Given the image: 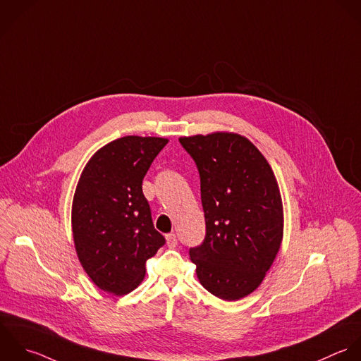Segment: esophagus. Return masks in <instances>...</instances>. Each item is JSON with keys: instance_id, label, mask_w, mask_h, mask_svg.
I'll return each mask as SVG.
<instances>
[{"instance_id": "esophagus-1", "label": "esophagus", "mask_w": 361, "mask_h": 361, "mask_svg": "<svg viewBox=\"0 0 361 361\" xmlns=\"http://www.w3.org/2000/svg\"><path fill=\"white\" fill-rule=\"evenodd\" d=\"M166 242H167V246L170 249H173L177 246V236L174 233H169V235H166Z\"/></svg>"}]
</instances>
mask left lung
I'll return each instance as SVG.
<instances>
[{"instance_id": "8db88e82", "label": "left lung", "mask_w": 361, "mask_h": 361, "mask_svg": "<svg viewBox=\"0 0 361 361\" xmlns=\"http://www.w3.org/2000/svg\"><path fill=\"white\" fill-rule=\"evenodd\" d=\"M201 178L207 235L190 249L202 287L225 301L252 294L283 242L284 212L271 166L233 132L181 136Z\"/></svg>"}]
</instances>
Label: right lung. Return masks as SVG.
<instances>
[{
  "label": "right lung",
  "instance_id": "1",
  "mask_svg": "<svg viewBox=\"0 0 361 361\" xmlns=\"http://www.w3.org/2000/svg\"><path fill=\"white\" fill-rule=\"evenodd\" d=\"M169 139L123 136L85 164L71 207L78 260L102 291L125 295L145 279L146 262L164 245L152 221L142 181Z\"/></svg>",
  "mask_w": 361,
  "mask_h": 361
}]
</instances>
